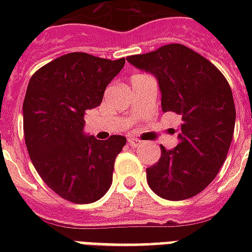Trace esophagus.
Segmentation results:
<instances>
[{"mask_svg": "<svg viewBox=\"0 0 252 252\" xmlns=\"http://www.w3.org/2000/svg\"><path fill=\"white\" fill-rule=\"evenodd\" d=\"M128 144L131 146V147H139V146H142V142L140 140H137L135 137L129 136L128 137Z\"/></svg>", "mask_w": 252, "mask_h": 252, "instance_id": "obj_1", "label": "esophagus"}]
</instances>
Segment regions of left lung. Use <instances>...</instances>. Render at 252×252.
I'll list each match as a JSON object with an SVG mask.
<instances>
[{"label": "left lung", "instance_id": "1", "mask_svg": "<svg viewBox=\"0 0 252 252\" xmlns=\"http://www.w3.org/2000/svg\"><path fill=\"white\" fill-rule=\"evenodd\" d=\"M126 61L157 77L162 110L182 119L177 147L160 146L159 160L146 170L148 185L164 200L194 197L215 180L232 142L231 86L215 64L184 44H166Z\"/></svg>", "mask_w": 252, "mask_h": 252}]
</instances>
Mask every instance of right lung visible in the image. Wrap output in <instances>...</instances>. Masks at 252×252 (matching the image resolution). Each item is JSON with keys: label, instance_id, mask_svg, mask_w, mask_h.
<instances>
[{"label": "right lung", "instance_id": "1", "mask_svg": "<svg viewBox=\"0 0 252 252\" xmlns=\"http://www.w3.org/2000/svg\"><path fill=\"white\" fill-rule=\"evenodd\" d=\"M124 64V58L70 52L30 79L23 104L27 150L46 185L70 202L90 204L110 188L116 157L126 139L86 136L83 115L102 102L105 89Z\"/></svg>", "mask_w": 252, "mask_h": 252}]
</instances>
